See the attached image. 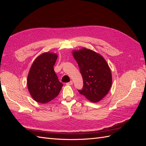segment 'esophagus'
Masks as SVG:
<instances>
[{
  "mask_svg": "<svg viewBox=\"0 0 146 146\" xmlns=\"http://www.w3.org/2000/svg\"><path fill=\"white\" fill-rule=\"evenodd\" d=\"M72 84H73V82H72V81H70V82H68V83H66V85H72Z\"/></svg>",
  "mask_w": 146,
  "mask_h": 146,
  "instance_id": "1",
  "label": "esophagus"
}]
</instances>
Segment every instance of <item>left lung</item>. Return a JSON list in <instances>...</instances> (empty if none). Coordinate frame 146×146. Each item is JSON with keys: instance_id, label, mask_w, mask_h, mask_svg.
Returning a JSON list of instances; mask_svg holds the SVG:
<instances>
[{"instance_id": "obj_1", "label": "left lung", "mask_w": 146, "mask_h": 146, "mask_svg": "<svg viewBox=\"0 0 146 146\" xmlns=\"http://www.w3.org/2000/svg\"><path fill=\"white\" fill-rule=\"evenodd\" d=\"M72 55L83 80V87L79 92L92 102H99L112 85L111 72L107 62L100 54L85 47L73 50Z\"/></svg>"}]
</instances>
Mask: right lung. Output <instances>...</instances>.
Returning a JSON list of instances; mask_svg holds the SVG:
<instances>
[{"mask_svg":"<svg viewBox=\"0 0 146 146\" xmlns=\"http://www.w3.org/2000/svg\"><path fill=\"white\" fill-rule=\"evenodd\" d=\"M58 55L44 52L35 60L27 77L28 90L34 100L46 104L58 95L63 84L59 82L54 66Z\"/></svg>","mask_w":146,"mask_h":146,"instance_id":"add662e5","label":"right lung"}]
</instances>
